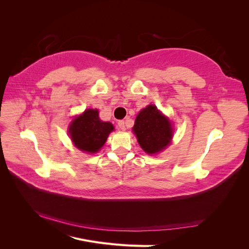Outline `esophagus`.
Wrapping results in <instances>:
<instances>
[{"mask_svg":"<svg viewBox=\"0 0 249 249\" xmlns=\"http://www.w3.org/2000/svg\"><path fill=\"white\" fill-rule=\"evenodd\" d=\"M117 124H118V127L120 130H123V131H124L125 130V124H124V120H119V122L117 123Z\"/></svg>","mask_w":249,"mask_h":249,"instance_id":"34e87169","label":"esophagus"}]
</instances>
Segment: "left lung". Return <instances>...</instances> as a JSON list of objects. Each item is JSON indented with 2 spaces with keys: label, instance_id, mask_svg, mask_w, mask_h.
<instances>
[{
  "label": "left lung",
  "instance_id": "obj_1",
  "mask_svg": "<svg viewBox=\"0 0 249 249\" xmlns=\"http://www.w3.org/2000/svg\"><path fill=\"white\" fill-rule=\"evenodd\" d=\"M133 132L141 148L148 155L161 153L170 144L173 136V127L169 119L154 105H148L139 112Z\"/></svg>",
  "mask_w": 249,
  "mask_h": 249
}]
</instances>
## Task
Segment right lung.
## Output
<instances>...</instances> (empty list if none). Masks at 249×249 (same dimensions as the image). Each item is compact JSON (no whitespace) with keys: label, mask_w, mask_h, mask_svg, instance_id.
I'll use <instances>...</instances> for the list:
<instances>
[{"label":"right lung","mask_w":249,"mask_h":249,"mask_svg":"<svg viewBox=\"0 0 249 249\" xmlns=\"http://www.w3.org/2000/svg\"><path fill=\"white\" fill-rule=\"evenodd\" d=\"M114 130L111 123L102 122L96 109H87L73 118L69 134L74 146L87 154H95L104 146L109 134Z\"/></svg>","instance_id":"right-lung-1"}]
</instances>
